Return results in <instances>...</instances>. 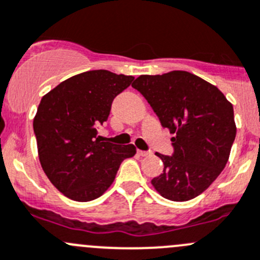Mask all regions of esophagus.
Here are the masks:
<instances>
[{
	"instance_id": "1",
	"label": "esophagus",
	"mask_w": 260,
	"mask_h": 260,
	"mask_svg": "<svg viewBox=\"0 0 260 260\" xmlns=\"http://www.w3.org/2000/svg\"><path fill=\"white\" fill-rule=\"evenodd\" d=\"M138 153H139V155H142V157H147V155L152 154L150 150H138Z\"/></svg>"
}]
</instances>
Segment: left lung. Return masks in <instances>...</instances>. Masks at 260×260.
<instances>
[{
	"label": "left lung",
	"mask_w": 260,
	"mask_h": 260,
	"mask_svg": "<svg viewBox=\"0 0 260 260\" xmlns=\"http://www.w3.org/2000/svg\"><path fill=\"white\" fill-rule=\"evenodd\" d=\"M139 90L171 134L174 154L163 155V174L152 180L163 198L186 202L202 194L229 160L236 137L234 107L217 86L187 71L140 75Z\"/></svg>",
	"instance_id": "1"
}]
</instances>
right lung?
I'll return each instance as SVG.
<instances>
[{"label":"right lung","mask_w":260,"mask_h":260,"mask_svg":"<svg viewBox=\"0 0 260 260\" xmlns=\"http://www.w3.org/2000/svg\"><path fill=\"white\" fill-rule=\"evenodd\" d=\"M134 76L91 70L66 79L43 95L33 121L38 157L58 191L76 202L100 198L112 185L121 162L135 155L133 144L102 142L113 98Z\"/></svg>","instance_id":"right-lung-1"}]
</instances>
